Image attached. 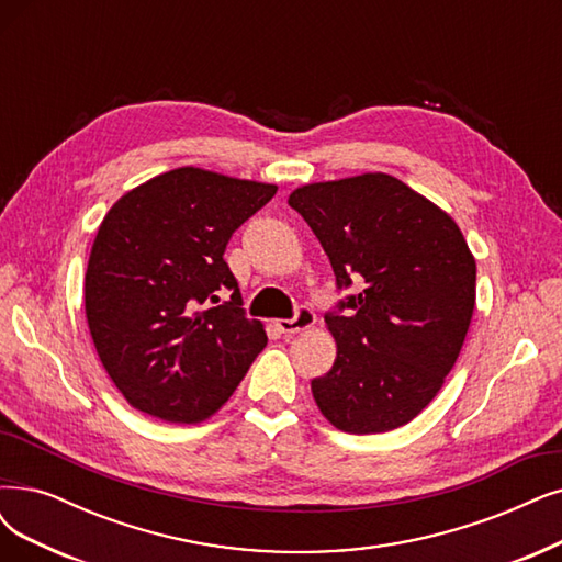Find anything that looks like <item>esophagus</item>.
Returning <instances> with one entry per match:
<instances>
[{"label": "esophagus", "mask_w": 562, "mask_h": 562, "mask_svg": "<svg viewBox=\"0 0 562 562\" xmlns=\"http://www.w3.org/2000/svg\"><path fill=\"white\" fill-rule=\"evenodd\" d=\"M315 322H317L315 310L307 307V305H299L296 307V315L292 319H278L276 326L282 330V334L292 336V334H301V330L310 328Z\"/></svg>", "instance_id": "esophagus-1"}]
</instances>
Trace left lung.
Segmentation results:
<instances>
[{"mask_svg": "<svg viewBox=\"0 0 562 562\" xmlns=\"http://www.w3.org/2000/svg\"><path fill=\"white\" fill-rule=\"evenodd\" d=\"M289 205L345 292L324 315L336 363L310 384L322 414L355 435L405 426L442 389L468 336L476 266L461 228L386 173L305 184Z\"/></svg>", "mask_w": 562, "mask_h": 562, "instance_id": "left-lung-1", "label": "left lung"}]
</instances>
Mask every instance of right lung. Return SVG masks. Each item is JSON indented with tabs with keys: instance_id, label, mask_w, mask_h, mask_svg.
Wrapping results in <instances>:
<instances>
[{
	"instance_id": "1",
	"label": "right lung",
	"mask_w": 562,
	"mask_h": 562,
	"mask_svg": "<svg viewBox=\"0 0 562 562\" xmlns=\"http://www.w3.org/2000/svg\"><path fill=\"white\" fill-rule=\"evenodd\" d=\"M276 192L184 166L136 187L103 217L86 315L97 355L132 407L171 424L203 422L266 347L224 252Z\"/></svg>"
}]
</instances>
